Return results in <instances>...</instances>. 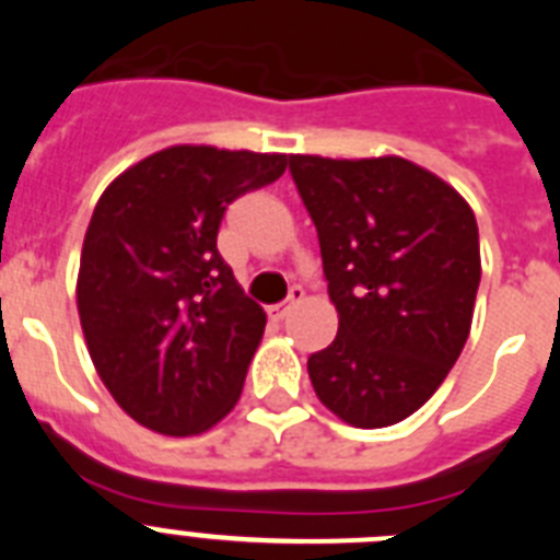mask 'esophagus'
<instances>
[{
  "mask_svg": "<svg viewBox=\"0 0 560 560\" xmlns=\"http://www.w3.org/2000/svg\"><path fill=\"white\" fill-rule=\"evenodd\" d=\"M305 300V291L300 289V285H294V289H291V294H289V303H277V305H271L269 308V316L271 319H285V316L291 314V311L296 308V305L303 303Z\"/></svg>",
  "mask_w": 560,
  "mask_h": 560,
  "instance_id": "obj_1",
  "label": "esophagus"
}]
</instances>
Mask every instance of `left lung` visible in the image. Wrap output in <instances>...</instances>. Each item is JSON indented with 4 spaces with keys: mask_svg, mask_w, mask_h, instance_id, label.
Segmentation results:
<instances>
[{
    "mask_svg": "<svg viewBox=\"0 0 560 560\" xmlns=\"http://www.w3.org/2000/svg\"><path fill=\"white\" fill-rule=\"evenodd\" d=\"M289 167L339 314L336 339L308 359L316 398L355 429L393 427L438 393L471 334L474 210L400 156L291 153Z\"/></svg>",
    "mask_w": 560,
    "mask_h": 560,
    "instance_id": "left-lung-1",
    "label": "left lung"
}]
</instances>
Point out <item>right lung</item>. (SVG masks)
Returning <instances> with one entry per match:
<instances>
[{
	"instance_id": "1",
	"label": "right lung",
	"mask_w": 560,
	"mask_h": 560,
	"mask_svg": "<svg viewBox=\"0 0 560 560\" xmlns=\"http://www.w3.org/2000/svg\"><path fill=\"white\" fill-rule=\"evenodd\" d=\"M285 165V153L171 145L97 199L78 314L97 375L140 427L201 434L241 398L266 314L215 241L226 207L280 179Z\"/></svg>"
}]
</instances>
